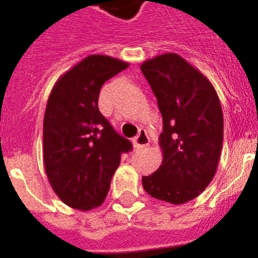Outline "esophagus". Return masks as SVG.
Masks as SVG:
<instances>
[{"label":"esophagus","mask_w":258,"mask_h":258,"mask_svg":"<svg viewBox=\"0 0 258 258\" xmlns=\"http://www.w3.org/2000/svg\"><path fill=\"white\" fill-rule=\"evenodd\" d=\"M149 142H151L149 136L147 135V132L144 130H142V131L139 132V135L134 139V148L135 149H142V148L149 145Z\"/></svg>","instance_id":"obj_1"}]
</instances>
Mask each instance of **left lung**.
Returning a JSON list of instances; mask_svg holds the SVG:
<instances>
[{
	"mask_svg": "<svg viewBox=\"0 0 258 258\" xmlns=\"http://www.w3.org/2000/svg\"><path fill=\"white\" fill-rule=\"evenodd\" d=\"M163 120L162 163L143 187L157 200L185 204L214 178L223 143V114L216 89L200 70L176 53L140 66Z\"/></svg>",
	"mask_w": 258,
	"mask_h": 258,
	"instance_id": "left-lung-1",
	"label": "left lung"
}]
</instances>
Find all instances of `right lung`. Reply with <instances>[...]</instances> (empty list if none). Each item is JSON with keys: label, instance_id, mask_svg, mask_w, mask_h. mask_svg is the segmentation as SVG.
<instances>
[{"label": "right lung", "instance_id": "add662e5", "mask_svg": "<svg viewBox=\"0 0 258 258\" xmlns=\"http://www.w3.org/2000/svg\"><path fill=\"white\" fill-rule=\"evenodd\" d=\"M130 63L91 54L59 76L46 104L42 157L46 176L62 203L87 212L104 203L120 154L131 143L98 110L102 84Z\"/></svg>", "mask_w": 258, "mask_h": 258}]
</instances>
